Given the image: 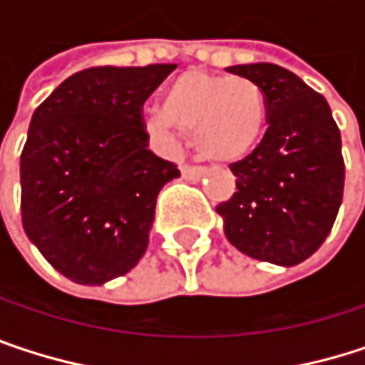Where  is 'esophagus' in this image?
<instances>
[{
    "label": "esophagus",
    "instance_id": "34e87169",
    "mask_svg": "<svg viewBox=\"0 0 365 365\" xmlns=\"http://www.w3.org/2000/svg\"><path fill=\"white\" fill-rule=\"evenodd\" d=\"M205 173H207L205 167H190V165L182 167V178L187 182H198L200 178H205Z\"/></svg>",
    "mask_w": 365,
    "mask_h": 365
}]
</instances>
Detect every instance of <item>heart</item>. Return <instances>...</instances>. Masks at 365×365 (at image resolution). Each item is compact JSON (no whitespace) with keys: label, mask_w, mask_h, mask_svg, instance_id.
Wrapping results in <instances>:
<instances>
[{"label":"heart","mask_w":365,"mask_h":365,"mask_svg":"<svg viewBox=\"0 0 365 365\" xmlns=\"http://www.w3.org/2000/svg\"><path fill=\"white\" fill-rule=\"evenodd\" d=\"M266 118V95L255 82L192 69L169 84L163 110L145 111L143 124L165 148L175 143L178 128L194 133V145L202 158L230 165L254 152Z\"/></svg>","instance_id":"obj_1"}]
</instances>
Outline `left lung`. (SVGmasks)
<instances>
[{
  "instance_id": "1",
  "label": "left lung",
  "mask_w": 365,
  "mask_h": 365,
  "mask_svg": "<svg viewBox=\"0 0 365 365\" xmlns=\"http://www.w3.org/2000/svg\"><path fill=\"white\" fill-rule=\"evenodd\" d=\"M228 71L264 91L268 128L247 158L230 165L237 192L215 211L239 252L296 266L328 239L342 202L340 130L326 97L296 73L272 63L235 65Z\"/></svg>"
}]
</instances>
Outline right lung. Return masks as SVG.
Returning a JSON list of instances; mask_svg holds the SVG:
<instances>
[{
	"mask_svg": "<svg viewBox=\"0 0 365 365\" xmlns=\"http://www.w3.org/2000/svg\"><path fill=\"white\" fill-rule=\"evenodd\" d=\"M175 67H91L34 111L21 154L23 228L76 283L122 277L148 250L156 196L180 169L148 150L143 103Z\"/></svg>",
	"mask_w": 365,
	"mask_h": 365,
	"instance_id": "right-lung-1",
	"label": "right lung"
}]
</instances>
